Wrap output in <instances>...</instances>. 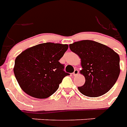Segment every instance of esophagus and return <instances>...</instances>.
I'll return each instance as SVG.
<instances>
[{"instance_id":"obj_1","label":"esophagus","mask_w":127,"mask_h":127,"mask_svg":"<svg viewBox=\"0 0 127 127\" xmlns=\"http://www.w3.org/2000/svg\"><path fill=\"white\" fill-rule=\"evenodd\" d=\"M78 74H79V71H78V70L76 69V70H74V72H73L72 74L74 76H77Z\"/></svg>"}]
</instances>
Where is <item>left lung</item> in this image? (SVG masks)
I'll return each instance as SVG.
<instances>
[{
  "label": "left lung",
  "mask_w": 127,
  "mask_h": 127,
  "mask_svg": "<svg viewBox=\"0 0 127 127\" xmlns=\"http://www.w3.org/2000/svg\"><path fill=\"white\" fill-rule=\"evenodd\" d=\"M81 59L80 74L85 79L78 90L89 97L106 93L114 85L120 74L119 56L112 48L93 40H81L69 45Z\"/></svg>",
  "instance_id": "8db88e82"
}]
</instances>
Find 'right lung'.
<instances>
[{
    "mask_svg": "<svg viewBox=\"0 0 127 127\" xmlns=\"http://www.w3.org/2000/svg\"><path fill=\"white\" fill-rule=\"evenodd\" d=\"M68 48L67 44L47 42L27 48L15 58L13 72L25 93L36 98L52 95L65 76L59 61Z\"/></svg>",
    "mask_w": 127,
    "mask_h": 127,
    "instance_id": "add662e5",
    "label": "right lung"
}]
</instances>
